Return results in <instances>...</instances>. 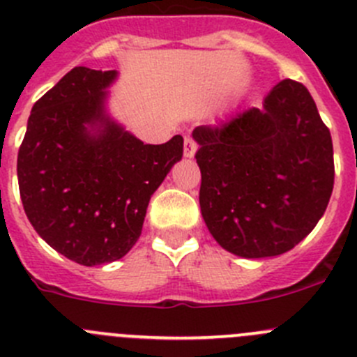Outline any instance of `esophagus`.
<instances>
[{
	"label": "esophagus",
	"mask_w": 357,
	"mask_h": 357,
	"mask_svg": "<svg viewBox=\"0 0 357 357\" xmlns=\"http://www.w3.org/2000/svg\"><path fill=\"white\" fill-rule=\"evenodd\" d=\"M195 151H197L195 141H193L190 136H185V150H183L185 157L186 158H192L193 155H195Z\"/></svg>",
	"instance_id": "34e87169"
}]
</instances>
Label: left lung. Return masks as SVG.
Returning a JSON list of instances; mask_svg holds the SVG:
<instances>
[{
    "instance_id": "8db88e82",
    "label": "left lung",
    "mask_w": 357,
    "mask_h": 357,
    "mask_svg": "<svg viewBox=\"0 0 357 357\" xmlns=\"http://www.w3.org/2000/svg\"><path fill=\"white\" fill-rule=\"evenodd\" d=\"M192 136L200 211L221 248L242 258L279 256L314 230L333 192V143L302 83L282 79L261 109Z\"/></svg>"
}]
</instances>
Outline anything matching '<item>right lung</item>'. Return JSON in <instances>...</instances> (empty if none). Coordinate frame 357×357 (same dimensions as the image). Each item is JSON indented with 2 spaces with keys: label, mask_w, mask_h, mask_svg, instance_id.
I'll return each instance as SVG.
<instances>
[{
  "label": "right lung",
  "mask_w": 357,
  "mask_h": 357,
  "mask_svg": "<svg viewBox=\"0 0 357 357\" xmlns=\"http://www.w3.org/2000/svg\"><path fill=\"white\" fill-rule=\"evenodd\" d=\"M116 71L78 66L34 102L17 157L27 220L85 266L132 249L155 190L183 157V137L144 144L106 112Z\"/></svg>",
  "instance_id": "right-lung-1"
}]
</instances>
